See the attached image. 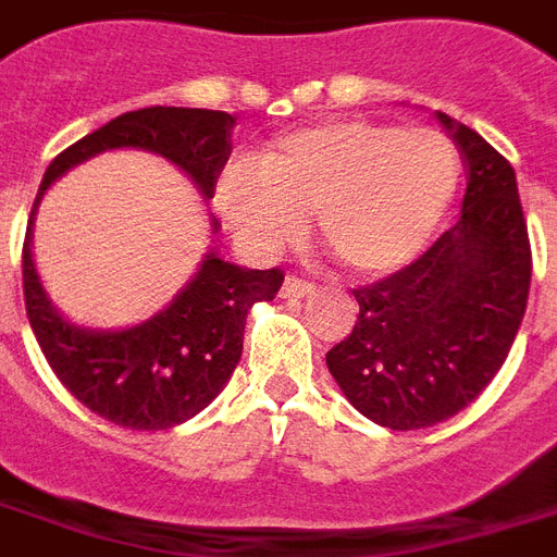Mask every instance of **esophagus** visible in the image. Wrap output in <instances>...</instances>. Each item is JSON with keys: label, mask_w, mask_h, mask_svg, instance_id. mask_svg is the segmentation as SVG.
Segmentation results:
<instances>
[{"label": "esophagus", "mask_w": 557, "mask_h": 557, "mask_svg": "<svg viewBox=\"0 0 557 557\" xmlns=\"http://www.w3.org/2000/svg\"><path fill=\"white\" fill-rule=\"evenodd\" d=\"M311 294H314V286L306 283V280L294 277V274H288L286 283H283V297H311Z\"/></svg>", "instance_id": "esophagus-1"}]
</instances>
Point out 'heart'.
I'll use <instances>...</instances> for the list:
<instances>
[{"instance_id":"1","label":"heart","mask_w":557,"mask_h":557,"mask_svg":"<svg viewBox=\"0 0 557 557\" xmlns=\"http://www.w3.org/2000/svg\"><path fill=\"white\" fill-rule=\"evenodd\" d=\"M458 183V148L443 134L349 116L283 134L251 162H234L214 197L257 257L300 243L314 214L320 243L343 269L383 277L423 251Z\"/></svg>"}]
</instances>
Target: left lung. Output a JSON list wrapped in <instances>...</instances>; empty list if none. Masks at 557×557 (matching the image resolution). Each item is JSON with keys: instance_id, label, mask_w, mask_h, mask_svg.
I'll return each mask as SVG.
<instances>
[{"instance_id": "8db88e82", "label": "left lung", "mask_w": 557, "mask_h": 557, "mask_svg": "<svg viewBox=\"0 0 557 557\" xmlns=\"http://www.w3.org/2000/svg\"><path fill=\"white\" fill-rule=\"evenodd\" d=\"M437 120L469 169L458 223L411 265L355 288V329L325 355L346 400L397 432L449 420L490 386L532 277L512 165L463 122L441 111Z\"/></svg>"}]
</instances>
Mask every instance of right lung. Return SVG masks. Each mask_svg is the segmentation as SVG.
<instances>
[{"label":"right lung","instance_id":"add662e5","mask_svg":"<svg viewBox=\"0 0 557 557\" xmlns=\"http://www.w3.org/2000/svg\"><path fill=\"white\" fill-rule=\"evenodd\" d=\"M225 111L206 108H139L116 116L59 153L48 165L30 208L22 248V283L30 329L62 386L125 429H171L200 414L232 381L243 355V332L255 302L274 300L280 269H243L208 248L200 269L153 318L125 329H90L67 320L45 292L34 263V220L45 191L90 157L120 148L157 153L183 171L202 200L214 197L216 176L232 153ZM220 223L211 220V234Z\"/></svg>","mask_w":557,"mask_h":557}]
</instances>
